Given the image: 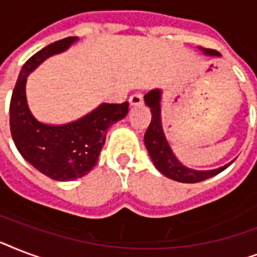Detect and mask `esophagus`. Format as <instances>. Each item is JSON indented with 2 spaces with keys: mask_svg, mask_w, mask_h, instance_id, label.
<instances>
[{
  "mask_svg": "<svg viewBox=\"0 0 257 257\" xmlns=\"http://www.w3.org/2000/svg\"><path fill=\"white\" fill-rule=\"evenodd\" d=\"M129 104L131 106H141L144 104V98H143V94L141 93H135L132 96L129 97Z\"/></svg>",
  "mask_w": 257,
  "mask_h": 257,
  "instance_id": "34e87169",
  "label": "esophagus"
}]
</instances>
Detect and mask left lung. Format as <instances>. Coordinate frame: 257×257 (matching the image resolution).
I'll return each mask as SVG.
<instances>
[{"instance_id": "8db88e82", "label": "left lung", "mask_w": 257, "mask_h": 257, "mask_svg": "<svg viewBox=\"0 0 257 257\" xmlns=\"http://www.w3.org/2000/svg\"><path fill=\"white\" fill-rule=\"evenodd\" d=\"M200 50L208 56H220L219 52H216L215 49L200 48ZM144 101L145 104L151 108V113H152V120H151V124H149L147 132H145L144 143L157 171L161 172L163 175L169 177V179L180 181V183H199V181L209 179L212 176H216L231 165V163H229V164L220 167L217 169H212V171H195V169L187 168L185 165L181 164L172 152L168 141L165 139L164 131H163L160 89H153V90L147 93L144 96Z\"/></svg>"}]
</instances>
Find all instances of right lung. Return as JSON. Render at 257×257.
I'll return each mask as SVG.
<instances>
[{"label": "right lung", "instance_id": "add662e5", "mask_svg": "<svg viewBox=\"0 0 257 257\" xmlns=\"http://www.w3.org/2000/svg\"><path fill=\"white\" fill-rule=\"evenodd\" d=\"M77 37L50 44L22 66L10 100V132L18 152L30 165L50 179L70 181L88 175L97 164L109 126L128 113V101L101 104L78 120L48 125L34 118L26 102V78L42 61L69 48Z\"/></svg>", "mask_w": 257, "mask_h": 257}]
</instances>
